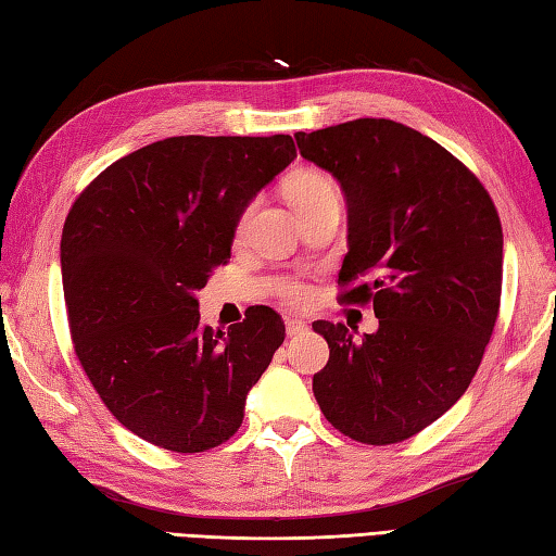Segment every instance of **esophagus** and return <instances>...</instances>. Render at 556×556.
<instances>
[{
  "label": "esophagus",
  "instance_id": "1",
  "mask_svg": "<svg viewBox=\"0 0 556 556\" xmlns=\"http://www.w3.org/2000/svg\"><path fill=\"white\" fill-rule=\"evenodd\" d=\"M303 332H308V325L303 320H293V317H287V334L289 337H299Z\"/></svg>",
  "mask_w": 556,
  "mask_h": 556
}]
</instances>
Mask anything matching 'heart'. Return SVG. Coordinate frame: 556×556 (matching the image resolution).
Masks as SVG:
<instances>
[{"mask_svg":"<svg viewBox=\"0 0 556 556\" xmlns=\"http://www.w3.org/2000/svg\"><path fill=\"white\" fill-rule=\"evenodd\" d=\"M287 195H289V203L296 212L311 210V207L325 205V203H341L339 186L329 179L327 174L315 172V169H305V172L293 174L287 181ZM245 219H248V210L239 219V229H243ZM279 293L291 303H301L308 299V287L301 285V281H285Z\"/></svg>","mask_w":556,"mask_h":556,"instance_id":"1","label":"heart"}]
</instances>
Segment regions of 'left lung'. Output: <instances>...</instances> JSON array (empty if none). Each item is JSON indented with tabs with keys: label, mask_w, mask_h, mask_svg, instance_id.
<instances>
[{
	"label": "left lung",
	"mask_w": 556,
	"mask_h": 556,
	"mask_svg": "<svg viewBox=\"0 0 556 556\" xmlns=\"http://www.w3.org/2000/svg\"><path fill=\"white\" fill-rule=\"evenodd\" d=\"M301 155L341 184L346 303H372L377 332L317 320L329 361L313 377L325 418L363 444L418 434L464 396L502 296V224L492 198L452 152L392 119L296 134Z\"/></svg>",
	"instance_id": "8db88e82"
}]
</instances>
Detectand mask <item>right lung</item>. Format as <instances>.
I'll list each match as a JSON object with an SVG mask.
<instances>
[{
  "mask_svg": "<svg viewBox=\"0 0 556 556\" xmlns=\"http://www.w3.org/2000/svg\"><path fill=\"white\" fill-rule=\"evenodd\" d=\"M293 157L291 136H174L110 164L71 205L62 281L76 356L140 440L195 454L241 428L287 329L260 305L215 332L195 291L227 263L248 203Z\"/></svg>",
  "mask_w": 556,
  "mask_h": 556,
  "instance_id": "add662e5",
  "label": "right lung"
}]
</instances>
